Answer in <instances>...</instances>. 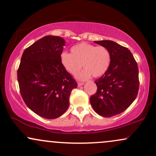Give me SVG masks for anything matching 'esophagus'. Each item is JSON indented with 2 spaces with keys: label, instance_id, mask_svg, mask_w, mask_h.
Returning <instances> with one entry per match:
<instances>
[{
  "label": "esophagus",
  "instance_id": "1",
  "mask_svg": "<svg viewBox=\"0 0 156 156\" xmlns=\"http://www.w3.org/2000/svg\"><path fill=\"white\" fill-rule=\"evenodd\" d=\"M83 85V83H78V86L80 87V86H82Z\"/></svg>",
  "mask_w": 156,
  "mask_h": 156
}]
</instances>
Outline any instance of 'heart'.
Segmentation results:
<instances>
[{
	"label": "heart",
	"instance_id": "heart-1",
	"mask_svg": "<svg viewBox=\"0 0 156 156\" xmlns=\"http://www.w3.org/2000/svg\"><path fill=\"white\" fill-rule=\"evenodd\" d=\"M71 54L62 52L60 56L63 67L72 75L77 74L83 66L85 69L79 73L77 78L85 80L93 75L97 78L102 76L108 69L110 63V54L107 48L102 46L96 47L85 42L73 46Z\"/></svg>",
	"mask_w": 156,
	"mask_h": 156
}]
</instances>
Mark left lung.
I'll return each mask as SVG.
<instances>
[{"label": "left lung", "mask_w": 156, "mask_h": 156, "mask_svg": "<svg viewBox=\"0 0 156 156\" xmlns=\"http://www.w3.org/2000/svg\"><path fill=\"white\" fill-rule=\"evenodd\" d=\"M110 54V63L104 75L95 83L98 89L90 98L98 115L111 117L123 112L136 98L139 88L136 61L127 48L110 40L95 41Z\"/></svg>", "instance_id": "left-lung-1"}]
</instances>
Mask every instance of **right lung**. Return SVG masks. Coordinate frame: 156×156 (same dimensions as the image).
<instances>
[{"label": "right lung", "mask_w": 156, "mask_h": 156, "mask_svg": "<svg viewBox=\"0 0 156 156\" xmlns=\"http://www.w3.org/2000/svg\"><path fill=\"white\" fill-rule=\"evenodd\" d=\"M65 40L48 35L27 48L17 70L20 91L26 105L37 115L53 119L69 106L77 83L61 63Z\"/></svg>", "instance_id": "add662e5"}]
</instances>
